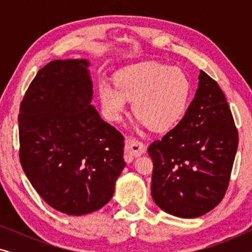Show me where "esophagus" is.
<instances>
[{
	"label": "esophagus",
	"instance_id": "34e87169",
	"mask_svg": "<svg viewBox=\"0 0 252 252\" xmlns=\"http://www.w3.org/2000/svg\"><path fill=\"white\" fill-rule=\"evenodd\" d=\"M125 151L132 156H140L146 153V146L143 142H141L135 137H127L125 144Z\"/></svg>",
	"mask_w": 252,
	"mask_h": 252
}]
</instances>
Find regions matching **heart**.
Returning a JSON list of instances; mask_svg holds the SVG:
<instances>
[{"mask_svg": "<svg viewBox=\"0 0 252 252\" xmlns=\"http://www.w3.org/2000/svg\"><path fill=\"white\" fill-rule=\"evenodd\" d=\"M116 86L98 84L103 112L110 120H119L132 102L134 115L153 129L171 128L181 119L190 95V81L178 67L158 63L132 65L116 74Z\"/></svg>", "mask_w": 252, "mask_h": 252, "instance_id": "1", "label": "heart"}]
</instances>
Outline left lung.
Here are the masks:
<instances>
[{
  "instance_id": "obj_1",
  "label": "left lung",
  "mask_w": 252,
  "mask_h": 252,
  "mask_svg": "<svg viewBox=\"0 0 252 252\" xmlns=\"http://www.w3.org/2000/svg\"><path fill=\"white\" fill-rule=\"evenodd\" d=\"M198 79L184 118L148 148L154 163V201L180 218H197L221 202L239 144L232 111L219 85L203 71Z\"/></svg>"
}]
</instances>
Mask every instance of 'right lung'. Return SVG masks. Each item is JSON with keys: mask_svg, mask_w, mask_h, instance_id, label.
<instances>
[{"mask_svg": "<svg viewBox=\"0 0 252 252\" xmlns=\"http://www.w3.org/2000/svg\"><path fill=\"white\" fill-rule=\"evenodd\" d=\"M85 60H57L37 72L19 108V159L44 202L81 216L112 198L125 167L124 136L91 104Z\"/></svg>", "mask_w": 252, "mask_h": 252, "instance_id": "right-lung-1", "label": "right lung"}]
</instances>
